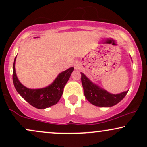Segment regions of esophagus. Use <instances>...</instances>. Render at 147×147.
Here are the masks:
<instances>
[{"label":"esophagus","instance_id":"obj_1","mask_svg":"<svg viewBox=\"0 0 147 147\" xmlns=\"http://www.w3.org/2000/svg\"><path fill=\"white\" fill-rule=\"evenodd\" d=\"M75 69H77L79 68V66H78V65H77V64H75Z\"/></svg>","mask_w":147,"mask_h":147}]
</instances>
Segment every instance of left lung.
<instances>
[{
	"mask_svg": "<svg viewBox=\"0 0 147 147\" xmlns=\"http://www.w3.org/2000/svg\"><path fill=\"white\" fill-rule=\"evenodd\" d=\"M82 75V83L86 98L93 105L100 107H111L122 101L128 91L119 94H111L106 90L93 84L84 73Z\"/></svg>",
	"mask_w": 147,
	"mask_h": 147,
	"instance_id": "left-lung-1",
	"label": "left lung"
}]
</instances>
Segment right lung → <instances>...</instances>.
Here are the masks:
<instances>
[{
  "label": "right lung",
  "mask_w": 147,
  "mask_h": 147,
  "mask_svg": "<svg viewBox=\"0 0 147 147\" xmlns=\"http://www.w3.org/2000/svg\"><path fill=\"white\" fill-rule=\"evenodd\" d=\"M13 64V82L15 88L20 95L34 107L38 109H46L59 101L63 92V88L68 82L74 68H70L61 72L48 86L39 89L28 88L18 80L15 71V61Z\"/></svg>",
  "instance_id": "right-lung-1"
}]
</instances>
